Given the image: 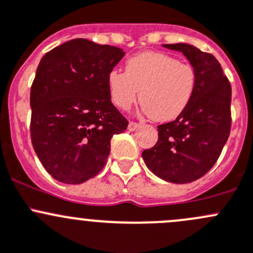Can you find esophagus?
Wrapping results in <instances>:
<instances>
[{
	"label": "esophagus",
	"mask_w": 253,
	"mask_h": 253,
	"mask_svg": "<svg viewBox=\"0 0 253 253\" xmlns=\"http://www.w3.org/2000/svg\"><path fill=\"white\" fill-rule=\"evenodd\" d=\"M138 127H139V124H137V122H129L127 128H128V131H136Z\"/></svg>",
	"instance_id": "obj_1"
}]
</instances>
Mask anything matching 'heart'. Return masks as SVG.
I'll return each mask as SVG.
<instances>
[{"label": "heart", "instance_id": "heart-1", "mask_svg": "<svg viewBox=\"0 0 253 253\" xmlns=\"http://www.w3.org/2000/svg\"><path fill=\"white\" fill-rule=\"evenodd\" d=\"M196 73L187 63L162 52H142L126 61L125 72L111 71L108 88L112 103L127 110L139 90L142 111L157 122L171 121L181 114L195 90Z\"/></svg>", "mask_w": 253, "mask_h": 253}]
</instances>
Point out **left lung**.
I'll return each mask as SVG.
<instances>
[{"label":"left lung","instance_id":"8db88e82","mask_svg":"<svg viewBox=\"0 0 253 253\" xmlns=\"http://www.w3.org/2000/svg\"><path fill=\"white\" fill-rule=\"evenodd\" d=\"M178 51L196 73L190 103L175 121L158 127V142L142 157L148 169L162 180L188 183L211 169L230 134L231 86L220 63L193 45L164 44Z\"/></svg>","mask_w":253,"mask_h":253}]
</instances>
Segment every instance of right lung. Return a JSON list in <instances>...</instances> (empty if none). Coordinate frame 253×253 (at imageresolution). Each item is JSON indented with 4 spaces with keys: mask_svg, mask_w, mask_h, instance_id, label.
Segmentation results:
<instances>
[{
    "mask_svg": "<svg viewBox=\"0 0 253 253\" xmlns=\"http://www.w3.org/2000/svg\"><path fill=\"white\" fill-rule=\"evenodd\" d=\"M125 51L73 39L42 56L30 89V137L46 171L77 185L101 171L128 121L112 105L108 76Z\"/></svg>",
    "mask_w": 253,
    "mask_h": 253,
    "instance_id": "right-lung-1",
    "label": "right lung"
}]
</instances>
